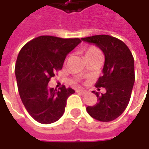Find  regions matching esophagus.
<instances>
[{"mask_svg":"<svg viewBox=\"0 0 149 149\" xmlns=\"http://www.w3.org/2000/svg\"><path fill=\"white\" fill-rule=\"evenodd\" d=\"M76 92H77L78 94H79V95H84L87 94V91L86 90H84V89H77Z\"/></svg>","mask_w":149,"mask_h":149,"instance_id":"34e87169","label":"esophagus"}]
</instances>
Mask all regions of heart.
<instances>
[{
	"instance_id": "heart-1",
	"label": "heart",
	"mask_w": 149,
	"mask_h": 149,
	"mask_svg": "<svg viewBox=\"0 0 149 149\" xmlns=\"http://www.w3.org/2000/svg\"><path fill=\"white\" fill-rule=\"evenodd\" d=\"M98 54H101L100 49L98 48H96L95 46H90L89 48L87 49V50L85 51V58H89L92 56H95Z\"/></svg>"
}]
</instances>
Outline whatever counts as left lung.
Wrapping results in <instances>:
<instances>
[{
  "mask_svg": "<svg viewBox=\"0 0 149 149\" xmlns=\"http://www.w3.org/2000/svg\"><path fill=\"white\" fill-rule=\"evenodd\" d=\"M81 40L95 44L105 56L103 75L95 84L97 88H104L105 94L100 95L94 91L98 103L88 106L86 110L91 117L99 121L114 120L123 113L130 100L135 80L133 54L122 40L111 36L99 35Z\"/></svg>",
  "mask_w": 149,
  "mask_h": 149,
  "instance_id": "1",
  "label": "left lung"
}]
</instances>
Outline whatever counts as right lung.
<instances>
[{"instance_id":"right-lung-1","label":"right lung","mask_w":149,"mask_h":149,"mask_svg":"<svg viewBox=\"0 0 149 149\" xmlns=\"http://www.w3.org/2000/svg\"><path fill=\"white\" fill-rule=\"evenodd\" d=\"M81 40L41 36L26 43L17 56L15 67L18 91L27 112L43 124L54 123L63 115L66 101L74 93L63 85L49 89L48 83L63 67L65 57Z\"/></svg>"}]
</instances>
